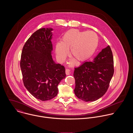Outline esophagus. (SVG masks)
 Masks as SVG:
<instances>
[{
  "label": "esophagus",
  "mask_w": 133,
  "mask_h": 133,
  "mask_svg": "<svg viewBox=\"0 0 133 133\" xmlns=\"http://www.w3.org/2000/svg\"><path fill=\"white\" fill-rule=\"evenodd\" d=\"M65 74L67 75H69L70 74V70L69 69H66L65 70Z\"/></svg>",
  "instance_id": "obj_1"
}]
</instances>
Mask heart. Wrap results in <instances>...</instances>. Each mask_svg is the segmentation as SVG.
<instances>
[{
    "label": "heart",
    "instance_id": "b5f03b06",
    "mask_svg": "<svg viewBox=\"0 0 133 133\" xmlns=\"http://www.w3.org/2000/svg\"><path fill=\"white\" fill-rule=\"evenodd\" d=\"M98 45V38L94 32L71 29L63 34L61 42L56 44V57L59 61H64L70 49L71 57L78 62H83L93 55Z\"/></svg>",
    "mask_w": 133,
    "mask_h": 133
}]
</instances>
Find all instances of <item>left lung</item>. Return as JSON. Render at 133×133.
Returning <instances> with one entry per match:
<instances>
[{
  "label": "left lung",
  "instance_id": "left-lung-1",
  "mask_svg": "<svg viewBox=\"0 0 133 133\" xmlns=\"http://www.w3.org/2000/svg\"><path fill=\"white\" fill-rule=\"evenodd\" d=\"M114 72L113 53L108 45L93 61L85 62L75 68V94L86 102L97 100L107 91Z\"/></svg>",
  "mask_w": 133,
  "mask_h": 133
}]
</instances>
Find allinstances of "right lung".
<instances>
[{
  "instance_id": "obj_1",
  "label": "right lung",
  "mask_w": 133,
  "mask_h": 133,
  "mask_svg": "<svg viewBox=\"0 0 133 133\" xmlns=\"http://www.w3.org/2000/svg\"><path fill=\"white\" fill-rule=\"evenodd\" d=\"M52 30L42 28L35 32L23 47L20 62L24 85L42 101L57 96L58 85L66 76L64 67L52 57Z\"/></svg>"
}]
</instances>
